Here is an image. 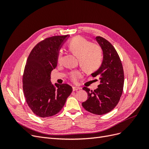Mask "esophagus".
<instances>
[{
    "label": "esophagus",
    "instance_id": "1",
    "mask_svg": "<svg viewBox=\"0 0 149 149\" xmlns=\"http://www.w3.org/2000/svg\"><path fill=\"white\" fill-rule=\"evenodd\" d=\"M81 88H78V87H76V86H73V91H78V90L80 89Z\"/></svg>",
    "mask_w": 149,
    "mask_h": 149
}]
</instances>
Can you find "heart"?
Returning <instances> with one entry per match:
<instances>
[{
	"mask_svg": "<svg viewBox=\"0 0 149 149\" xmlns=\"http://www.w3.org/2000/svg\"><path fill=\"white\" fill-rule=\"evenodd\" d=\"M70 51L77 56L80 66L86 72H93L100 67L102 61V51L97 44L90 42L89 40L80 36L72 38L68 43ZM62 53L60 52L57 56L58 62H60ZM81 76L79 71L71 72L70 78L72 81L76 82Z\"/></svg>",
	"mask_w": 149,
	"mask_h": 149,
	"instance_id": "b5f03b06",
	"label": "heart"
}]
</instances>
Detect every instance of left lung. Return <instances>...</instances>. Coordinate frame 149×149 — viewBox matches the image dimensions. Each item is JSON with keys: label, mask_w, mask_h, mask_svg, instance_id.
<instances>
[{"label": "left lung", "mask_w": 149, "mask_h": 149, "mask_svg": "<svg viewBox=\"0 0 149 149\" xmlns=\"http://www.w3.org/2000/svg\"><path fill=\"white\" fill-rule=\"evenodd\" d=\"M96 39L102 49L103 61L99 70L91 75L100 77L101 83L94 91L87 87L83 88L87 92L88 99L82 106L91 113L102 115L118 104L123 91L124 74L120 57L112 45L100 36Z\"/></svg>", "instance_id": "obj_1"}]
</instances>
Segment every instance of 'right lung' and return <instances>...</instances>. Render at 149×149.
Returning <instances> with one entry per match:
<instances>
[{"instance_id":"1","label":"right lung","mask_w":149,"mask_h":149,"mask_svg":"<svg viewBox=\"0 0 149 149\" xmlns=\"http://www.w3.org/2000/svg\"><path fill=\"white\" fill-rule=\"evenodd\" d=\"M68 35L53 36L38 43L31 49L24 71L22 83L26 103L40 118L51 117L64 106L73 88L68 84L50 81V74L57 65V56Z\"/></svg>"}]
</instances>
